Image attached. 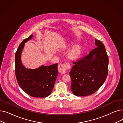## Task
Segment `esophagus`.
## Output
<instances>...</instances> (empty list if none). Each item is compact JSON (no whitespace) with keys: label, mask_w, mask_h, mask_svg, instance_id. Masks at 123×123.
Segmentation results:
<instances>
[{"label":"esophagus","mask_w":123,"mask_h":123,"mask_svg":"<svg viewBox=\"0 0 123 123\" xmlns=\"http://www.w3.org/2000/svg\"><path fill=\"white\" fill-rule=\"evenodd\" d=\"M71 68V65L70 63L66 62L65 63L60 64L58 66V71L61 74H65L67 70Z\"/></svg>","instance_id":"1"}]
</instances>
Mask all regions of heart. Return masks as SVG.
Masks as SVG:
<instances>
[{
	"instance_id": "heart-1",
	"label": "heart",
	"mask_w": 123,
	"mask_h": 123,
	"mask_svg": "<svg viewBox=\"0 0 123 123\" xmlns=\"http://www.w3.org/2000/svg\"><path fill=\"white\" fill-rule=\"evenodd\" d=\"M81 53V48L79 45H76L69 52V56L72 59L78 58Z\"/></svg>"
}]
</instances>
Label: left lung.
I'll use <instances>...</instances> for the list:
<instances>
[{"instance_id":"obj_1","label":"left lung","mask_w":123,"mask_h":123,"mask_svg":"<svg viewBox=\"0 0 123 123\" xmlns=\"http://www.w3.org/2000/svg\"><path fill=\"white\" fill-rule=\"evenodd\" d=\"M97 47L89 54L73 61L74 65L69 74L72 82L71 89L77 96H86L96 92L107 78L109 58L104 45L95 39Z\"/></svg>"}]
</instances>
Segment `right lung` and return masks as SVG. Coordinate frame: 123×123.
Wrapping results in <instances>:
<instances>
[{
    "instance_id": "1",
    "label": "right lung",
    "mask_w": 123,
    "mask_h": 123,
    "mask_svg": "<svg viewBox=\"0 0 123 123\" xmlns=\"http://www.w3.org/2000/svg\"><path fill=\"white\" fill-rule=\"evenodd\" d=\"M33 37L31 35L20 43L15 56V75L18 85L28 95L36 98L48 96L53 89L58 75V64L31 69L25 68L21 60L25 43Z\"/></svg>"
}]
</instances>
